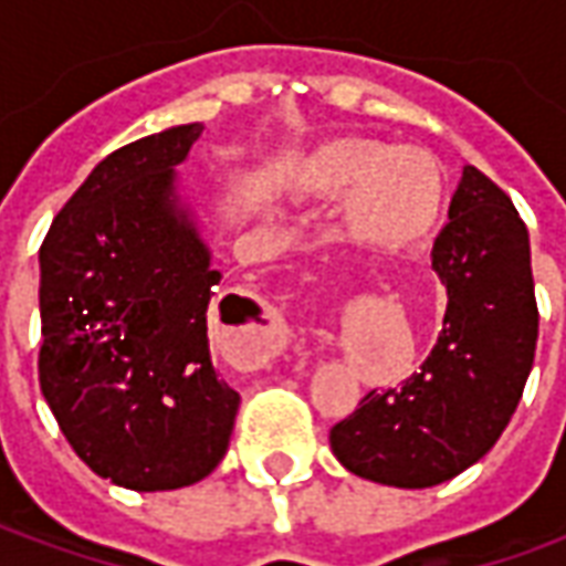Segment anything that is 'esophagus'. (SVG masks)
<instances>
[{
  "instance_id": "esophagus-1",
  "label": "esophagus",
  "mask_w": 566,
  "mask_h": 566,
  "mask_svg": "<svg viewBox=\"0 0 566 566\" xmlns=\"http://www.w3.org/2000/svg\"><path fill=\"white\" fill-rule=\"evenodd\" d=\"M284 348V331L279 321H270L266 327H263V336H260L258 348H254V364H266L272 357L279 355Z\"/></svg>"
}]
</instances>
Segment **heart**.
I'll return each instance as SVG.
<instances>
[{
    "label": "heart",
    "mask_w": 566,
    "mask_h": 566,
    "mask_svg": "<svg viewBox=\"0 0 566 566\" xmlns=\"http://www.w3.org/2000/svg\"><path fill=\"white\" fill-rule=\"evenodd\" d=\"M294 185L306 197H343L345 239L379 254L424 245L437 233L449 199L446 169L430 150L357 136L318 145L300 160Z\"/></svg>",
    "instance_id": "obj_1"
}]
</instances>
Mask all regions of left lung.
I'll return each instance as SVG.
<instances>
[{
	"label": "left lung",
	"mask_w": 566,
	"mask_h": 566,
	"mask_svg": "<svg viewBox=\"0 0 566 566\" xmlns=\"http://www.w3.org/2000/svg\"><path fill=\"white\" fill-rule=\"evenodd\" d=\"M430 266L449 296L437 345L403 385L369 391L331 430L336 461L379 485H442L485 458L534 367L531 235L475 166H463Z\"/></svg>",
	"instance_id": "obj_1"
}]
</instances>
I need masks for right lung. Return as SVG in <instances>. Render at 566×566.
<instances>
[{
  "mask_svg": "<svg viewBox=\"0 0 566 566\" xmlns=\"http://www.w3.org/2000/svg\"><path fill=\"white\" fill-rule=\"evenodd\" d=\"M202 124L108 154L39 251V381L93 473L129 491L193 485L223 461L239 394L209 352L221 272L178 187Z\"/></svg>",
  "mask_w": 566,
  "mask_h": 566,
  "instance_id": "right-lung-1",
  "label": "right lung"
}]
</instances>
